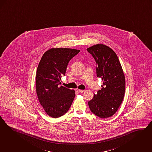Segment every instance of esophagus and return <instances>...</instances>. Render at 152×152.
<instances>
[{"mask_svg": "<svg viewBox=\"0 0 152 152\" xmlns=\"http://www.w3.org/2000/svg\"><path fill=\"white\" fill-rule=\"evenodd\" d=\"M76 91H77L78 93H84L85 91H84V90H81V89H76Z\"/></svg>", "mask_w": 152, "mask_h": 152, "instance_id": "obj_1", "label": "esophagus"}]
</instances>
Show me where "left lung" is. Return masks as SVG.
<instances>
[{
	"instance_id": "left-lung-1",
	"label": "left lung",
	"mask_w": 152,
	"mask_h": 152,
	"mask_svg": "<svg viewBox=\"0 0 152 152\" xmlns=\"http://www.w3.org/2000/svg\"><path fill=\"white\" fill-rule=\"evenodd\" d=\"M97 64V76L103 85L97 94L88 102L91 112L101 118L113 115L121 106L124 96L126 80L121 63L113 50L103 44L87 49Z\"/></svg>"
}]
</instances>
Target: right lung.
Returning a JSON list of instances; mask_svg holds the SVG:
<instances>
[{"mask_svg":"<svg viewBox=\"0 0 152 152\" xmlns=\"http://www.w3.org/2000/svg\"><path fill=\"white\" fill-rule=\"evenodd\" d=\"M80 50L69 48H51L42 56L36 78L38 101L48 115L57 118L65 114L75 97V91L59 85L65 75L69 61Z\"/></svg>","mask_w":152,"mask_h":152,"instance_id":"add662e5","label":"right lung"}]
</instances>
